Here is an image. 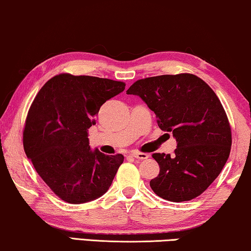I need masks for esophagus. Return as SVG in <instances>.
I'll return each mask as SVG.
<instances>
[{
    "mask_svg": "<svg viewBox=\"0 0 251 251\" xmlns=\"http://www.w3.org/2000/svg\"><path fill=\"white\" fill-rule=\"evenodd\" d=\"M132 156L134 158H136V159H140V160H143V159H148L149 158V154L148 153H143V152H137V151H133Z\"/></svg>",
    "mask_w": 251,
    "mask_h": 251,
    "instance_id": "obj_1",
    "label": "esophagus"
}]
</instances>
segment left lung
I'll return each instance as SVG.
<instances>
[{
	"label": "left lung",
	"mask_w": 251,
	"mask_h": 251,
	"mask_svg": "<svg viewBox=\"0 0 251 251\" xmlns=\"http://www.w3.org/2000/svg\"><path fill=\"white\" fill-rule=\"evenodd\" d=\"M126 93L142 99L158 126L177 142L175 156L152 154L160 167L150 181L152 191L174 202L200 196L220 175L232 144L230 123L215 92L196 75L178 74L139 79Z\"/></svg>",
	"instance_id": "obj_1"
}]
</instances>
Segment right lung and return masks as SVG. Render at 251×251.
<instances>
[{
	"instance_id": "right-lung-1",
	"label": "right lung",
	"mask_w": 251,
	"mask_h": 251,
	"mask_svg": "<svg viewBox=\"0 0 251 251\" xmlns=\"http://www.w3.org/2000/svg\"><path fill=\"white\" fill-rule=\"evenodd\" d=\"M125 83L60 74L34 99L24 129V149L38 175L60 199L84 203L110 188L123 154L107 156L89 146L94 116Z\"/></svg>"
}]
</instances>
